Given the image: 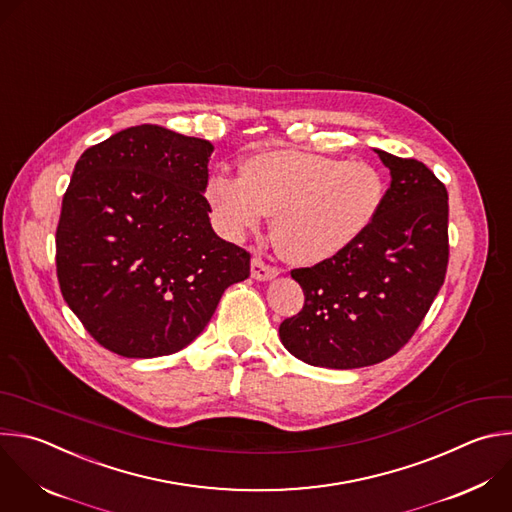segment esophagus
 <instances>
[{
	"label": "esophagus",
	"instance_id": "1",
	"mask_svg": "<svg viewBox=\"0 0 512 512\" xmlns=\"http://www.w3.org/2000/svg\"><path fill=\"white\" fill-rule=\"evenodd\" d=\"M279 275V271L271 265H267L261 257H253L251 261V277L257 279V281H269V279H275Z\"/></svg>",
	"mask_w": 512,
	"mask_h": 512
}]
</instances>
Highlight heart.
Wrapping results in <instances>:
<instances>
[{
	"label": "heart",
	"mask_w": 512,
	"mask_h": 512,
	"mask_svg": "<svg viewBox=\"0 0 512 512\" xmlns=\"http://www.w3.org/2000/svg\"><path fill=\"white\" fill-rule=\"evenodd\" d=\"M205 195L231 239L273 215L279 253L299 265H317L344 253L372 227L386 185L370 162L267 150L241 164L239 179L213 175Z\"/></svg>",
	"instance_id": "obj_1"
}]
</instances>
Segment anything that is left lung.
Segmentation results:
<instances>
[{"instance_id":"left-lung-1","label":"left lung","mask_w":512,"mask_h":512,"mask_svg":"<svg viewBox=\"0 0 512 512\" xmlns=\"http://www.w3.org/2000/svg\"><path fill=\"white\" fill-rule=\"evenodd\" d=\"M390 189L372 227L344 253L293 269L303 309L279 325L297 360L331 370L374 366L414 335L448 265V193L414 158L374 148Z\"/></svg>"}]
</instances>
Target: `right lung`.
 Listing matches in <instances>:
<instances>
[{
  "mask_svg": "<svg viewBox=\"0 0 512 512\" xmlns=\"http://www.w3.org/2000/svg\"><path fill=\"white\" fill-rule=\"evenodd\" d=\"M213 144L154 124L84 150L56 231L68 307L106 350L158 358L187 348L251 255L217 237L205 199Z\"/></svg>",
  "mask_w": 512,
  "mask_h": 512,
  "instance_id": "obj_1",
  "label": "right lung"
}]
</instances>
